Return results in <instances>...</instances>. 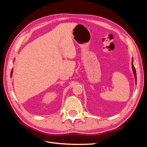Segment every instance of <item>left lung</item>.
<instances>
[{
	"label": "left lung",
	"mask_w": 147,
	"mask_h": 147,
	"mask_svg": "<svg viewBox=\"0 0 147 147\" xmlns=\"http://www.w3.org/2000/svg\"><path fill=\"white\" fill-rule=\"evenodd\" d=\"M132 69H133V72H134V74L135 76V79H136V83L137 84V75H136V71L135 69V67L134 66V64H133V63H132Z\"/></svg>",
	"instance_id": "obj_1"
}]
</instances>
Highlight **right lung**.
I'll return each instance as SVG.
<instances>
[{
    "label": "right lung",
    "mask_w": 147,
    "mask_h": 147,
    "mask_svg": "<svg viewBox=\"0 0 147 147\" xmlns=\"http://www.w3.org/2000/svg\"><path fill=\"white\" fill-rule=\"evenodd\" d=\"M12 74H13V70H11V74H10V77H11V76H12Z\"/></svg>",
    "instance_id": "obj_1"
}]
</instances>
